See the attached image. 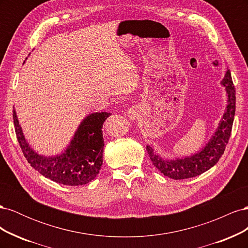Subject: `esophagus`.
<instances>
[{
  "mask_svg": "<svg viewBox=\"0 0 248 248\" xmlns=\"http://www.w3.org/2000/svg\"><path fill=\"white\" fill-rule=\"evenodd\" d=\"M127 115L131 120H136L139 117V108L138 107H132L127 111Z\"/></svg>",
  "mask_w": 248,
  "mask_h": 248,
  "instance_id": "obj_1",
  "label": "esophagus"
}]
</instances>
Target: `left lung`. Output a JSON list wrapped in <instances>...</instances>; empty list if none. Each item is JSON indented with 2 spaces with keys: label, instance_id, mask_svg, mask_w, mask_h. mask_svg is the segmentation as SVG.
<instances>
[{
  "label": "left lung",
  "instance_id": "1",
  "mask_svg": "<svg viewBox=\"0 0 248 248\" xmlns=\"http://www.w3.org/2000/svg\"><path fill=\"white\" fill-rule=\"evenodd\" d=\"M221 84L226 87L228 93V107L226 114L216 130L213 138L208 142V145L202 149V151L194 154L193 156L186 157L184 159L166 160L160 156L154 153L153 149L147 146V152L149 154L154 167L160 170L164 176L175 180H183L197 177L209 169L219 160L221 155L229 142L232 122H234L235 110H236V90L232 84L231 72L228 69Z\"/></svg>",
  "mask_w": 248,
  "mask_h": 248
}]
</instances>
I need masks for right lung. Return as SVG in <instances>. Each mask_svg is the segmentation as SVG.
<instances>
[{"mask_svg":"<svg viewBox=\"0 0 248 248\" xmlns=\"http://www.w3.org/2000/svg\"><path fill=\"white\" fill-rule=\"evenodd\" d=\"M109 112H95L80 124L70 146L60 156L46 158L29 147L18 124L16 110L13 123L24 156L31 167L41 175L60 184L78 186L91 182L99 174L102 166V125Z\"/></svg>","mask_w":248,"mask_h":248,"instance_id":"add662e5","label":"right lung"}]
</instances>
